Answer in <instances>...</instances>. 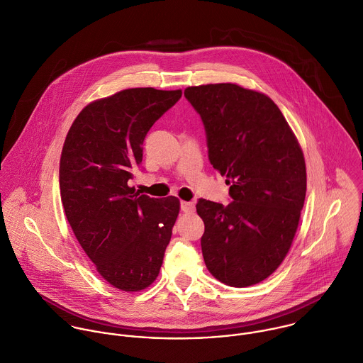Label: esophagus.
<instances>
[{
  "mask_svg": "<svg viewBox=\"0 0 363 363\" xmlns=\"http://www.w3.org/2000/svg\"><path fill=\"white\" fill-rule=\"evenodd\" d=\"M181 211L184 213H192L195 211L194 202H181Z\"/></svg>",
  "mask_w": 363,
  "mask_h": 363,
  "instance_id": "34e87169",
  "label": "esophagus"
}]
</instances>
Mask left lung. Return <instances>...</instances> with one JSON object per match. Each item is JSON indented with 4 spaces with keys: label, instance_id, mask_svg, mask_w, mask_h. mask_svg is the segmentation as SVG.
Returning a JSON list of instances; mask_svg holds the SVG:
<instances>
[{
    "label": "left lung",
    "instance_id": "1",
    "mask_svg": "<svg viewBox=\"0 0 363 363\" xmlns=\"http://www.w3.org/2000/svg\"><path fill=\"white\" fill-rule=\"evenodd\" d=\"M201 114L209 161L230 185L229 205L199 199L201 239L209 273L230 287L272 276L286 259L306 201L303 150L277 104L236 83L189 86Z\"/></svg>",
    "mask_w": 363,
    "mask_h": 363
}]
</instances>
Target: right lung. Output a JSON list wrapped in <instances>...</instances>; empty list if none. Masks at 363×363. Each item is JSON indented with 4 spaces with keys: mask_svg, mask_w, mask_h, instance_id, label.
Masks as SVG:
<instances>
[{
    "mask_svg": "<svg viewBox=\"0 0 363 363\" xmlns=\"http://www.w3.org/2000/svg\"><path fill=\"white\" fill-rule=\"evenodd\" d=\"M182 90L134 87L89 103L67 131L59 164L67 222L97 273L121 291L158 277L179 199L135 194L128 182L143 161L152 124Z\"/></svg>",
    "mask_w": 363,
    "mask_h": 363,
    "instance_id": "obj_1",
    "label": "right lung"
}]
</instances>
